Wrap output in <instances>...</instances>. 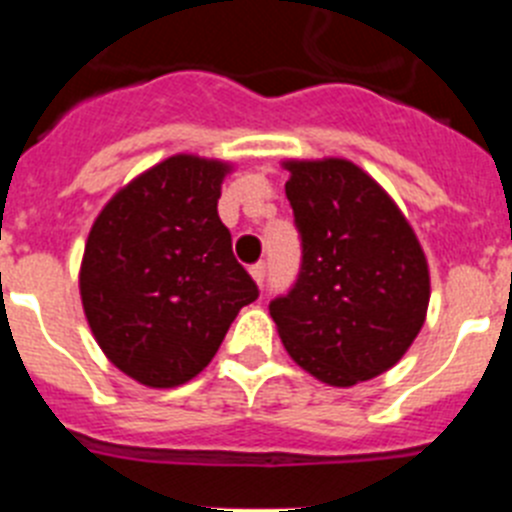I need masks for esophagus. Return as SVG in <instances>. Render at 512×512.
<instances>
[{"instance_id": "esophagus-1", "label": "esophagus", "mask_w": 512, "mask_h": 512, "mask_svg": "<svg viewBox=\"0 0 512 512\" xmlns=\"http://www.w3.org/2000/svg\"><path fill=\"white\" fill-rule=\"evenodd\" d=\"M248 271H251L253 282L259 284V287H264V279H266V264H264V261H259V264H253Z\"/></svg>"}]
</instances>
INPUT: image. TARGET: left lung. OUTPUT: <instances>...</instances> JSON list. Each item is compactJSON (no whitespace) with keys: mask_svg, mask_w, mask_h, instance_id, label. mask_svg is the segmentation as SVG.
I'll list each match as a JSON object with an SVG mask.
<instances>
[{"mask_svg":"<svg viewBox=\"0 0 512 512\" xmlns=\"http://www.w3.org/2000/svg\"><path fill=\"white\" fill-rule=\"evenodd\" d=\"M284 184L302 235V269L269 305L287 354L330 387L397 364L418 338L431 271L408 217L348 158H287Z\"/></svg>","mask_w":512,"mask_h":512,"instance_id":"8db88e82","label":"left lung"}]
</instances>
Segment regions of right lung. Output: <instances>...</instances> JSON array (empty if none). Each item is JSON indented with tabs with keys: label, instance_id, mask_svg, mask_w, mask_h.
I'll return each instance as SVG.
<instances>
[{
	"label": "right lung",
	"instance_id": "obj_1",
	"mask_svg": "<svg viewBox=\"0 0 512 512\" xmlns=\"http://www.w3.org/2000/svg\"><path fill=\"white\" fill-rule=\"evenodd\" d=\"M230 171L220 158H164L117 189L89 230L79 292L92 336L153 390L197 377L259 297L217 215Z\"/></svg>",
	"mask_w": 512,
	"mask_h": 512
}]
</instances>
